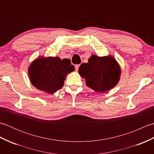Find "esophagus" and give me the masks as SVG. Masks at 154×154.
I'll return each instance as SVG.
<instances>
[{
  "label": "esophagus",
  "mask_w": 154,
  "mask_h": 154,
  "mask_svg": "<svg viewBox=\"0 0 154 154\" xmlns=\"http://www.w3.org/2000/svg\"><path fill=\"white\" fill-rule=\"evenodd\" d=\"M79 66H80V65H79V64L75 65V69H76V71H78V69H79Z\"/></svg>",
  "instance_id": "1"
}]
</instances>
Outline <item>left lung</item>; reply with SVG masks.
Wrapping results in <instances>:
<instances>
[{
    "mask_svg": "<svg viewBox=\"0 0 154 154\" xmlns=\"http://www.w3.org/2000/svg\"><path fill=\"white\" fill-rule=\"evenodd\" d=\"M79 73L85 79L87 86L97 92H105L119 83L121 70L113 57H99L92 55L88 63H82Z\"/></svg>",
    "mask_w": 154,
    "mask_h": 154,
    "instance_id": "1",
    "label": "left lung"
}]
</instances>
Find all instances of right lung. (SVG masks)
<instances>
[{"mask_svg": "<svg viewBox=\"0 0 154 154\" xmlns=\"http://www.w3.org/2000/svg\"><path fill=\"white\" fill-rule=\"evenodd\" d=\"M75 70L69 59L40 57L32 62L28 69L30 81L38 89L52 94L63 86L68 73Z\"/></svg>", "mask_w": 154, "mask_h": 154, "instance_id": "obj_1", "label": "right lung"}]
</instances>
